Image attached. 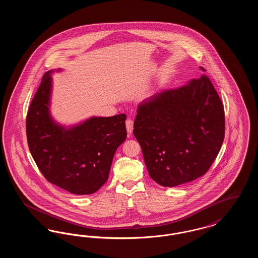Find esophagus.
Returning a JSON list of instances; mask_svg holds the SVG:
<instances>
[{
	"label": "esophagus",
	"mask_w": 258,
	"mask_h": 258,
	"mask_svg": "<svg viewBox=\"0 0 258 258\" xmlns=\"http://www.w3.org/2000/svg\"><path fill=\"white\" fill-rule=\"evenodd\" d=\"M125 126H126V132L128 135H131L134 131V122L131 119H127L125 121Z\"/></svg>",
	"instance_id": "34e87169"
}]
</instances>
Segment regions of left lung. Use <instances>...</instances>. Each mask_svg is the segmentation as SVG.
Here are the masks:
<instances>
[{
	"mask_svg": "<svg viewBox=\"0 0 258 258\" xmlns=\"http://www.w3.org/2000/svg\"><path fill=\"white\" fill-rule=\"evenodd\" d=\"M224 130L223 104L205 74L141 102L134 124L149 175L163 186L194 181L208 171Z\"/></svg>",
	"mask_w": 258,
	"mask_h": 258,
	"instance_id": "left-lung-1",
	"label": "left lung"
}]
</instances>
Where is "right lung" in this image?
<instances>
[{"label":"right lung","instance_id":"1","mask_svg":"<svg viewBox=\"0 0 258 258\" xmlns=\"http://www.w3.org/2000/svg\"><path fill=\"white\" fill-rule=\"evenodd\" d=\"M51 72L42 76L26 118L28 146L44 178L71 194L96 192L110 171L114 154L126 138L124 114L93 117L73 128L49 114Z\"/></svg>","mask_w":258,"mask_h":258}]
</instances>
